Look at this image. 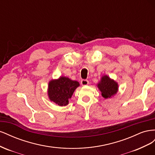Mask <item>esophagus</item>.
Wrapping results in <instances>:
<instances>
[{"mask_svg": "<svg viewBox=\"0 0 155 155\" xmlns=\"http://www.w3.org/2000/svg\"><path fill=\"white\" fill-rule=\"evenodd\" d=\"M81 83L83 86H85V85H88L89 82L88 80H87V79H82V80L81 81Z\"/></svg>", "mask_w": 155, "mask_h": 155, "instance_id": "obj_1", "label": "esophagus"}]
</instances>
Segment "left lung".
Listing matches in <instances>:
<instances>
[{"label":"left lung","instance_id":"obj_1","mask_svg":"<svg viewBox=\"0 0 155 155\" xmlns=\"http://www.w3.org/2000/svg\"><path fill=\"white\" fill-rule=\"evenodd\" d=\"M97 87L101 92V96L105 99H109V98L114 97L119 90L118 83L108 76L107 75H104L101 78Z\"/></svg>","mask_w":155,"mask_h":155}]
</instances>
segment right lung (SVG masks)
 <instances>
[{"instance_id":"obj_1","label":"right lung","mask_w":155,"mask_h":155,"mask_svg":"<svg viewBox=\"0 0 155 155\" xmlns=\"http://www.w3.org/2000/svg\"><path fill=\"white\" fill-rule=\"evenodd\" d=\"M79 83L65 76L58 79H51L48 85V96L49 100L59 106H66L68 104L75 90L79 87Z\"/></svg>"}]
</instances>
